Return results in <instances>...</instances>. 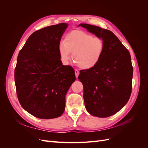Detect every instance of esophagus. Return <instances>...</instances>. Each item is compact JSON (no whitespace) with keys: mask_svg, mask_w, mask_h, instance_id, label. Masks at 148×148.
Here are the masks:
<instances>
[{"mask_svg":"<svg viewBox=\"0 0 148 148\" xmlns=\"http://www.w3.org/2000/svg\"><path fill=\"white\" fill-rule=\"evenodd\" d=\"M75 76H76V78H78V75H79V71L78 70H75Z\"/></svg>","mask_w":148,"mask_h":148,"instance_id":"34e87169","label":"esophagus"}]
</instances>
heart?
<instances>
[{"instance_id":"1","label":"heart","mask_w":148,"mask_h":148,"mask_svg":"<svg viewBox=\"0 0 148 148\" xmlns=\"http://www.w3.org/2000/svg\"><path fill=\"white\" fill-rule=\"evenodd\" d=\"M105 49L103 40L94 37L81 30H73L65 36V42L58 47L61 61L68 64L72 53V59L81 69H92L99 63Z\"/></svg>"}]
</instances>
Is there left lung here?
Instances as JSON below:
<instances>
[{
  "label": "left lung",
  "mask_w": 148,
  "mask_h": 148,
  "mask_svg": "<svg viewBox=\"0 0 148 148\" xmlns=\"http://www.w3.org/2000/svg\"><path fill=\"white\" fill-rule=\"evenodd\" d=\"M104 42V54L92 69L79 71L83 85L85 107L91 115L104 118L112 115L128 101L132 93L133 66L131 56L112 31L99 26L81 23Z\"/></svg>",
  "instance_id": "8db88e82"
}]
</instances>
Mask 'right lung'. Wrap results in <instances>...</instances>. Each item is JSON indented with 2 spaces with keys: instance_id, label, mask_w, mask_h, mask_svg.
<instances>
[{
  "instance_id": "1",
  "label": "right lung",
  "mask_w": 148,
  "mask_h": 148,
  "mask_svg": "<svg viewBox=\"0 0 148 148\" xmlns=\"http://www.w3.org/2000/svg\"><path fill=\"white\" fill-rule=\"evenodd\" d=\"M68 26L62 23L35 31L17 57L15 82L18 99L26 111L39 119L62 115L66 94L76 79L74 69L62 64L58 51Z\"/></svg>"
}]
</instances>
